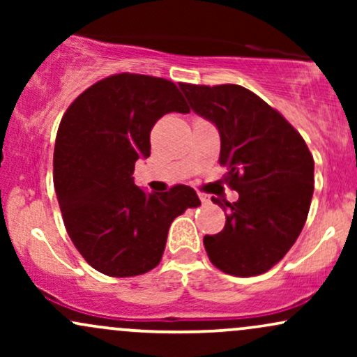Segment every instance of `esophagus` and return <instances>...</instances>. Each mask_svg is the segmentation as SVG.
I'll return each mask as SVG.
<instances>
[{
  "label": "esophagus",
  "mask_w": 357,
  "mask_h": 357,
  "mask_svg": "<svg viewBox=\"0 0 357 357\" xmlns=\"http://www.w3.org/2000/svg\"><path fill=\"white\" fill-rule=\"evenodd\" d=\"M199 199H202V203H208V202H210V196H208V195H203V192H199Z\"/></svg>",
  "instance_id": "1"
}]
</instances>
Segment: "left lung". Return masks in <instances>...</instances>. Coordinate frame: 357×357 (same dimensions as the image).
Returning a JSON list of instances; mask_svg holds the SVG:
<instances>
[{
    "instance_id": "1",
    "label": "left lung",
    "mask_w": 357,
    "mask_h": 357,
    "mask_svg": "<svg viewBox=\"0 0 357 357\" xmlns=\"http://www.w3.org/2000/svg\"><path fill=\"white\" fill-rule=\"evenodd\" d=\"M191 109L220 132V165L238 199L211 202L227 221L203 238L211 264L235 277L267 272L292 248L314 192V159L301 134L267 102L235 84H179Z\"/></svg>"
}]
</instances>
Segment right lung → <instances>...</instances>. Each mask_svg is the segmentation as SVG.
<instances>
[{"label":"right lung","instance_id":"1","mask_svg":"<svg viewBox=\"0 0 357 357\" xmlns=\"http://www.w3.org/2000/svg\"><path fill=\"white\" fill-rule=\"evenodd\" d=\"M169 112H190L173 82L117 73L80 93L61 117L53 184L65 228L87 264L109 277L153 270L173 220L202 204L184 184L165 192L134 184L136 161L151 155V129Z\"/></svg>","mask_w":357,"mask_h":357}]
</instances>
